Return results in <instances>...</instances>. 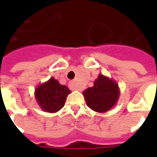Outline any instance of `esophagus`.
I'll return each instance as SVG.
<instances>
[{"label":"esophagus","instance_id":"1","mask_svg":"<svg viewBox=\"0 0 157 157\" xmlns=\"http://www.w3.org/2000/svg\"><path fill=\"white\" fill-rule=\"evenodd\" d=\"M69 87L71 90H77V91H80V88L78 87V86L77 85L75 81H71L69 83Z\"/></svg>","mask_w":157,"mask_h":157}]
</instances>
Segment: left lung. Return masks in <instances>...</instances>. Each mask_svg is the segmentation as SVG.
Wrapping results in <instances>:
<instances>
[{
  "mask_svg": "<svg viewBox=\"0 0 157 157\" xmlns=\"http://www.w3.org/2000/svg\"><path fill=\"white\" fill-rule=\"evenodd\" d=\"M83 95L86 105L95 112L105 113L116 105L120 97L118 83L103 74L94 82V86L86 89Z\"/></svg>",
  "mask_w": 157,
  "mask_h": 157,
  "instance_id": "obj_1",
  "label": "left lung"
}]
</instances>
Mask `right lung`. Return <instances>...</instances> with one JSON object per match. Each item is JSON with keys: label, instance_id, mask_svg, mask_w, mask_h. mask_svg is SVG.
<instances>
[{"label": "right lung", "instance_id": "add662e5", "mask_svg": "<svg viewBox=\"0 0 157 157\" xmlns=\"http://www.w3.org/2000/svg\"><path fill=\"white\" fill-rule=\"evenodd\" d=\"M71 94L66 86L60 85L54 78L36 86L35 98L43 111L47 113H57L63 108L65 100Z\"/></svg>", "mask_w": 157, "mask_h": 157}]
</instances>
